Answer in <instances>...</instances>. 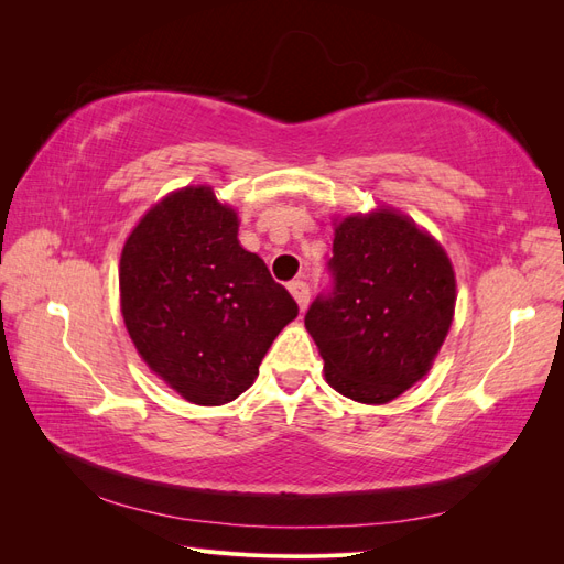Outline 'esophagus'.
<instances>
[{"label":"esophagus","instance_id":"34e87169","mask_svg":"<svg viewBox=\"0 0 564 564\" xmlns=\"http://www.w3.org/2000/svg\"><path fill=\"white\" fill-rule=\"evenodd\" d=\"M289 292H292V296L296 299L299 308L305 311V305H308V301H311V289H308V284H305L303 280H294V282H289Z\"/></svg>","mask_w":564,"mask_h":564}]
</instances>
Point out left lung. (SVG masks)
<instances>
[{
  "label": "left lung",
  "mask_w": 564,
  "mask_h": 564,
  "mask_svg": "<svg viewBox=\"0 0 564 564\" xmlns=\"http://www.w3.org/2000/svg\"><path fill=\"white\" fill-rule=\"evenodd\" d=\"M332 289L305 313L327 383L386 404L429 373L452 327L454 268L429 232L392 209L336 224Z\"/></svg>",
  "instance_id": "8db88e82"
}]
</instances>
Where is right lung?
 <instances>
[{
    "label": "right lung",
    "instance_id": "right-lung-1",
    "mask_svg": "<svg viewBox=\"0 0 564 564\" xmlns=\"http://www.w3.org/2000/svg\"><path fill=\"white\" fill-rule=\"evenodd\" d=\"M235 209L207 185L158 202L119 261L122 315L135 350L181 398L232 402L259 377L299 305L237 240Z\"/></svg>",
    "mask_w": 564,
    "mask_h": 564
}]
</instances>
